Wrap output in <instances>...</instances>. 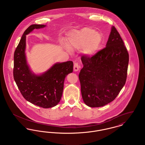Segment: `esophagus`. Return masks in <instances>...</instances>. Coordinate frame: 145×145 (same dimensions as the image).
I'll use <instances>...</instances> for the list:
<instances>
[{"label":"esophagus","mask_w":145,"mask_h":145,"mask_svg":"<svg viewBox=\"0 0 145 145\" xmlns=\"http://www.w3.org/2000/svg\"><path fill=\"white\" fill-rule=\"evenodd\" d=\"M73 68H74V71H78L79 69H80V66L78 65V63H77V62H75L74 63V67H73Z\"/></svg>","instance_id":"1"}]
</instances>
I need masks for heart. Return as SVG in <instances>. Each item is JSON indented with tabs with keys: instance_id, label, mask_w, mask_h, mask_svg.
Listing matches in <instances>:
<instances>
[{
	"instance_id": "obj_1",
	"label": "heart",
	"mask_w": 145,
	"mask_h": 145,
	"mask_svg": "<svg viewBox=\"0 0 145 145\" xmlns=\"http://www.w3.org/2000/svg\"><path fill=\"white\" fill-rule=\"evenodd\" d=\"M102 40V36L99 33L91 28H84L76 32L69 39V46L72 48L83 49L85 55L91 56L96 53ZM66 49L70 50L68 46Z\"/></svg>"
}]
</instances>
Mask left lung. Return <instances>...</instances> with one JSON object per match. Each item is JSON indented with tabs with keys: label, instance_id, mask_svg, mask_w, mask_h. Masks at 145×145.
Returning a JSON list of instances; mask_svg holds the SVG:
<instances>
[{
	"label": "left lung",
	"instance_id": "left-lung-1",
	"mask_svg": "<svg viewBox=\"0 0 145 145\" xmlns=\"http://www.w3.org/2000/svg\"><path fill=\"white\" fill-rule=\"evenodd\" d=\"M79 79L84 102L101 107L113 101L126 82L129 54L120 35L112 26L106 47L92 57H81Z\"/></svg>",
	"mask_w": 145,
	"mask_h": 145
}]
</instances>
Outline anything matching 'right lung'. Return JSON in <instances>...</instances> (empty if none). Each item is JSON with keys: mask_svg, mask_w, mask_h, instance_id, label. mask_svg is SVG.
<instances>
[{"mask_svg": "<svg viewBox=\"0 0 145 145\" xmlns=\"http://www.w3.org/2000/svg\"><path fill=\"white\" fill-rule=\"evenodd\" d=\"M46 25L33 24L24 32L14 53V80L23 97L28 102L43 108H52L60 101L66 76L72 73V61L57 62L40 75L35 74L28 65L26 55V35L35 29Z\"/></svg>", "mask_w": 145, "mask_h": 145, "instance_id": "1", "label": "right lung"}]
</instances>
